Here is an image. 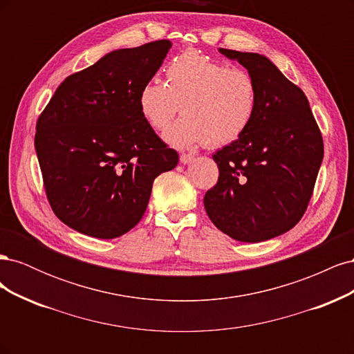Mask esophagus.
<instances>
[{
	"mask_svg": "<svg viewBox=\"0 0 354 354\" xmlns=\"http://www.w3.org/2000/svg\"><path fill=\"white\" fill-rule=\"evenodd\" d=\"M194 159H195V156L192 153H181L180 155V162L181 164H190Z\"/></svg>",
	"mask_w": 354,
	"mask_h": 354,
	"instance_id": "obj_1",
	"label": "esophagus"
}]
</instances>
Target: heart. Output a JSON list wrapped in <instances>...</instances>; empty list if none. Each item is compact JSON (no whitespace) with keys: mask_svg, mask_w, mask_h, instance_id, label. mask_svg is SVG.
<instances>
[{"mask_svg":"<svg viewBox=\"0 0 354 354\" xmlns=\"http://www.w3.org/2000/svg\"><path fill=\"white\" fill-rule=\"evenodd\" d=\"M257 100V84L250 72L187 50L167 65L165 84L152 80L143 85L137 103L156 131L167 130L181 106L185 118L165 136L171 145L221 147L246 133Z\"/></svg>","mask_w":354,"mask_h":354,"instance_id":"heart-1","label":"heart"}]
</instances>
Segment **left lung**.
Wrapping results in <instances>:
<instances>
[{
  "label": "left lung",
  "instance_id": "8db88e82",
  "mask_svg": "<svg viewBox=\"0 0 354 354\" xmlns=\"http://www.w3.org/2000/svg\"><path fill=\"white\" fill-rule=\"evenodd\" d=\"M257 84V112L246 133L212 155L218 181L203 205L223 233L263 242L291 230L312 198L324 140L303 90L266 56L227 48Z\"/></svg>",
  "mask_w": 354,
  "mask_h": 354
}]
</instances>
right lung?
Segmentation results:
<instances>
[{
  "instance_id": "add662e5",
  "label": "right lung",
  "mask_w": 354,
  "mask_h": 354,
  "mask_svg": "<svg viewBox=\"0 0 354 354\" xmlns=\"http://www.w3.org/2000/svg\"><path fill=\"white\" fill-rule=\"evenodd\" d=\"M171 41L108 53L63 81L38 118L35 151L57 218L99 239L142 220L153 180L176 168L169 149L138 111V93Z\"/></svg>"
}]
</instances>
